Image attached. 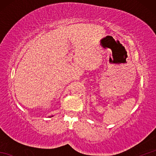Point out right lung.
Segmentation results:
<instances>
[{
	"mask_svg": "<svg viewBox=\"0 0 156 156\" xmlns=\"http://www.w3.org/2000/svg\"><path fill=\"white\" fill-rule=\"evenodd\" d=\"M51 117H53V116H51ZM51 117V116H50V117Z\"/></svg>",
	"mask_w": 156,
	"mask_h": 156,
	"instance_id": "right-lung-1",
	"label": "right lung"
}]
</instances>
